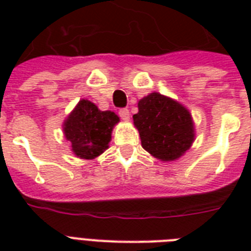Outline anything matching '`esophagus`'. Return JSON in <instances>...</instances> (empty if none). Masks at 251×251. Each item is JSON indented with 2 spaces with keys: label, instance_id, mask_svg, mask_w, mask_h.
<instances>
[{
  "label": "esophagus",
  "instance_id": "esophagus-1",
  "mask_svg": "<svg viewBox=\"0 0 251 251\" xmlns=\"http://www.w3.org/2000/svg\"><path fill=\"white\" fill-rule=\"evenodd\" d=\"M120 117H121L124 121H129V120H130V112L127 109H121V110H120Z\"/></svg>",
  "mask_w": 251,
  "mask_h": 251
}]
</instances>
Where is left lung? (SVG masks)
Returning a JSON list of instances; mask_svg holds the SVG:
<instances>
[{"label":"left lung","mask_w":251,"mask_h":251,"mask_svg":"<svg viewBox=\"0 0 251 251\" xmlns=\"http://www.w3.org/2000/svg\"><path fill=\"white\" fill-rule=\"evenodd\" d=\"M142 147L160 161L178 160L195 139L194 121L186 106L159 92L138 101L133 116Z\"/></svg>","instance_id":"left-lung-1"}]
</instances>
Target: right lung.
Here are the masks:
<instances>
[{
    "instance_id": "obj_1",
    "label": "right lung",
    "mask_w": 251,
    "mask_h": 251,
    "mask_svg": "<svg viewBox=\"0 0 251 251\" xmlns=\"http://www.w3.org/2000/svg\"><path fill=\"white\" fill-rule=\"evenodd\" d=\"M120 117L112 110H100L94 102L82 99L65 118L64 135L72 143L76 157L92 160L100 156L112 139L113 127Z\"/></svg>"
}]
</instances>
